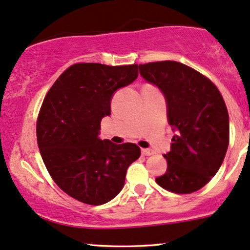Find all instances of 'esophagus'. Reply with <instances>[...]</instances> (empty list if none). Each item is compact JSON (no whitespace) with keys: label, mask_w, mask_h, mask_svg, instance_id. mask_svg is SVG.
<instances>
[{"label":"esophagus","mask_w":250,"mask_h":250,"mask_svg":"<svg viewBox=\"0 0 250 250\" xmlns=\"http://www.w3.org/2000/svg\"><path fill=\"white\" fill-rule=\"evenodd\" d=\"M141 153H143V155H145V156H149V155H153L154 150L148 149V148H144V149H141Z\"/></svg>","instance_id":"34e87169"}]
</instances>
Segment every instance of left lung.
Instances as JSON below:
<instances>
[{"instance_id": "left-lung-1", "label": "left lung", "mask_w": 250, "mask_h": 250, "mask_svg": "<svg viewBox=\"0 0 250 250\" xmlns=\"http://www.w3.org/2000/svg\"><path fill=\"white\" fill-rule=\"evenodd\" d=\"M145 81L160 89L174 132L167 171L155 178L163 189L191 193L217 174L229 143V118L224 98L208 78L176 61L139 64Z\"/></svg>"}]
</instances>
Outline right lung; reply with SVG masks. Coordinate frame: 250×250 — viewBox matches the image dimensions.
I'll use <instances>...</instances> for the list:
<instances>
[{
  "instance_id": "add662e5",
  "label": "right lung",
  "mask_w": 250,
  "mask_h": 250,
  "mask_svg": "<svg viewBox=\"0 0 250 250\" xmlns=\"http://www.w3.org/2000/svg\"><path fill=\"white\" fill-rule=\"evenodd\" d=\"M138 78V64L76 63L59 76L46 95L37 122L42 161L61 190L89 205L110 202L122 191L135 144L100 139L102 118L111 115L119 88Z\"/></svg>"
}]
</instances>
